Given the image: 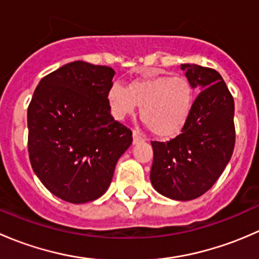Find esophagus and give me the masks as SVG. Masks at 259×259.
Masks as SVG:
<instances>
[{
    "instance_id": "obj_1",
    "label": "esophagus",
    "mask_w": 259,
    "mask_h": 259,
    "mask_svg": "<svg viewBox=\"0 0 259 259\" xmlns=\"http://www.w3.org/2000/svg\"><path fill=\"white\" fill-rule=\"evenodd\" d=\"M133 142H134V144H138V143L145 142V138L138 130H133Z\"/></svg>"
}]
</instances>
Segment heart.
Returning a JSON list of instances; mask_svg holds the SVG:
<instances>
[{"label": "heart", "instance_id": "obj_1", "mask_svg": "<svg viewBox=\"0 0 259 259\" xmlns=\"http://www.w3.org/2000/svg\"><path fill=\"white\" fill-rule=\"evenodd\" d=\"M195 101V90L184 76L166 74L139 77L124 88L114 83L108 91V105L114 119L124 120L137 111L155 137H176L187 124Z\"/></svg>", "mask_w": 259, "mask_h": 259}]
</instances>
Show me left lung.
Segmentation results:
<instances>
[{"instance_id":"1","label":"left lung","mask_w":259,"mask_h":259,"mask_svg":"<svg viewBox=\"0 0 259 259\" xmlns=\"http://www.w3.org/2000/svg\"><path fill=\"white\" fill-rule=\"evenodd\" d=\"M180 69L199 89L182 133L166 143L151 142L150 182L161 195L192 200L204 194L231 160L236 143L234 100L218 71L195 64Z\"/></svg>"}]
</instances>
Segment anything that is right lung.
Returning a JSON list of instances; mask_svg holds the SVG:
<instances>
[{
	"label": "right lung",
	"instance_id": "add662e5",
	"mask_svg": "<svg viewBox=\"0 0 259 259\" xmlns=\"http://www.w3.org/2000/svg\"><path fill=\"white\" fill-rule=\"evenodd\" d=\"M115 71L74 61L38 82L27 110L33 171L60 199L81 204L108 190L133 133L115 121L108 91Z\"/></svg>",
	"mask_w": 259,
	"mask_h": 259
}]
</instances>
